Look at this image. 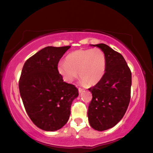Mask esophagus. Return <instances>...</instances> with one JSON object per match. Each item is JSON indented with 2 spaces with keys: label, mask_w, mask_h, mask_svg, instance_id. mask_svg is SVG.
I'll list each match as a JSON object with an SVG mask.
<instances>
[{
  "label": "esophagus",
  "mask_w": 153,
  "mask_h": 153,
  "mask_svg": "<svg viewBox=\"0 0 153 153\" xmlns=\"http://www.w3.org/2000/svg\"><path fill=\"white\" fill-rule=\"evenodd\" d=\"M78 90H79V94H81V93L83 91H84V89L81 88H78Z\"/></svg>",
  "instance_id": "1"
}]
</instances>
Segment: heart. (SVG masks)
I'll return each instance as SVG.
<instances>
[{"mask_svg": "<svg viewBox=\"0 0 153 153\" xmlns=\"http://www.w3.org/2000/svg\"><path fill=\"white\" fill-rule=\"evenodd\" d=\"M106 63V56L101 49H81L69 53L65 62H59L57 71L67 82H72L79 73L84 84L93 86L104 76Z\"/></svg>", "mask_w": 153, "mask_h": 153, "instance_id": "obj_1", "label": "heart"}]
</instances>
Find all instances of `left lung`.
Wrapping results in <instances>:
<instances>
[{
  "label": "left lung",
  "mask_w": 153,
  "mask_h": 153,
  "mask_svg": "<svg viewBox=\"0 0 153 153\" xmlns=\"http://www.w3.org/2000/svg\"><path fill=\"white\" fill-rule=\"evenodd\" d=\"M94 46L105 55L106 70L100 81L88 88L93 98L88 117L91 127L105 131L115 126L126 113L131 99V72L120 53L104 43Z\"/></svg>",
  "instance_id": "obj_1"
}]
</instances>
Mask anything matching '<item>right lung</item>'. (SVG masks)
<instances>
[{
    "mask_svg": "<svg viewBox=\"0 0 153 153\" xmlns=\"http://www.w3.org/2000/svg\"><path fill=\"white\" fill-rule=\"evenodd\" d=\"M68 46H47L27 59L19 81L25 108L37 127L54 131L66 124L78 89L67 84L57 71V65Z\"/></svg>",
    "mask_w": 153,
    "mask_h": 153,
    "instance_id": "1",
    "label": "right lung"
}]
</instances>
